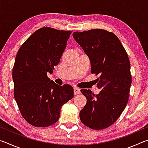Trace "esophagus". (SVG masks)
<instances>
[{
  "instance_id": "34e87169",
  "label": "esophagus",
  "mask_w": 148,
  "mask_h": 148,
  "mask_svg": "<svg viewBox=\"0 0 148 148\" xmlns=\"http://www.w3.org/2000/svg\"><path fill=\"white\" fill-rule=\"evenodd\" d=\"M80 89L79 88H77V87H75L74 89V95H78L80 93Z\"/></svg>"
}]
</instances>
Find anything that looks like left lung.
Here are the masks:
<instances>
[{"mask_svg": "<svg viewBox=\"0 0 148 148\" xmlns=\"http://www.w3.org/2000/svg\"><path fill=\"white\" fill-rule=\"evenodd\" d=\"M73 38L91 62V72L99 75L98 95L82 89L87 99L79 112L82 123L92 129L110 127L119 118L128 102L132 78L126 51L116 34L103 29L73 32Z\"/></svg>", "mask_w": 148, "mask_h": 148, "instance_id": "obj_1", "label": "left lung"}]
</instances>
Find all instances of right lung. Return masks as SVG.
<instances>
[{"label": "right lung", "mask_w": 148, "mask_h": 148, "mask_svg": "<svg viewBox=\"0 0 148 148\" xmlns=\"http://www.w3.org/2000/svg\"><path fill=\"white\" fill-rule=\"evenodd\" d=\"M71 32L50 27L39 29L17 52L12 71L14 98L22 116L32 126L55 123L62 106L73 98L71 86H61L47 76L60 62Z\"/></svg>", "instance_id": "1"}]
</instances>
